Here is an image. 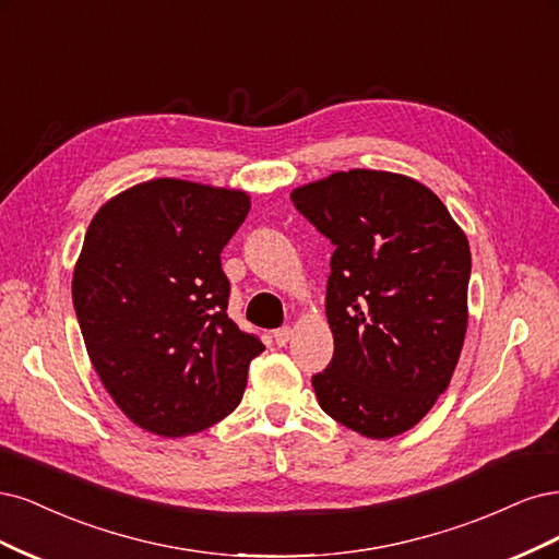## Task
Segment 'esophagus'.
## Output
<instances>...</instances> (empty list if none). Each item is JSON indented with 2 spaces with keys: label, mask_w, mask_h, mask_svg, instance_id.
<instances>
[{
  "label": "esophagus",
  "mask_w": 559,
  "mask_h": 559,
  "mask_svg": "<svg viewBox=\"0 0 559 559\" xmlns=\"http://www.w3.org/2000/svg\"><path fill=\"white\" fill-rule=\"evenodd\" d=\"M290 338H293V330L290 328H281V330L274 332V341H276L278 348L287 346V341H290Z\"/></svg>",
  "instance_id": "34e87169"
}]
</instances>
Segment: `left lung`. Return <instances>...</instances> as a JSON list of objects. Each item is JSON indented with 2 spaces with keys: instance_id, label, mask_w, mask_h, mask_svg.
Masks as SVG:
<instances>
[{
  "instance_id": "obj_1",
  "label": "left lung",
  "mask_w": 559,
  "mask_h": 559,
  "mask_svg": "<svg viewBox=\"0 0 559 559\" xmlns=\"http://www.w3.org/2000/svg\"><path fill=\"white\" fill-rule=\"evenodd\" d=\"M290 197L336 246L325 297L334 357L313 376L316 397L367 439L404 435L457 367L469 322L466 234L404 174L334 171Z\"/></svg>"
}]
</instances>
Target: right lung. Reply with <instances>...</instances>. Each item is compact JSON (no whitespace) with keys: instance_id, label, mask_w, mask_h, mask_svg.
I'll return each instance as SVG.
<instances>
[{"instance_id":"add662e5","label":"right lung","mask_w":559,"mask_h":559,"mask_svg":"<svg viewBox=\"0 0 559 559\" xmlns=\"http://www.w3.org/2000/svg\"><path fill=\"white\" fill-rule=\"evenodd\" d=\"M250 194L153 178L111 197L85 231L71 297L102 385L141 429L197 435L239 406L264 346L227 318L221 253Z\"/></svg>"}]
</instances>
